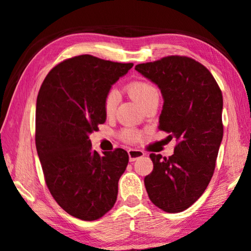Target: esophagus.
Listing matches in <instances>:
<instances>
[{"label":"esophagus","mask_w":251,"mask_h":251,"mask_svg":"<svg viewBox=\"0 0 251 251\" xmlns=\"http://www.w3.org/2000/svg\"><path fill=\"white\" fill-rule=\"evenodd\" d=\"M145 155L144 151H139V150H129L128 151V156H129V160L130 161H135L138 158H142V157Z\"/></svg>","instance_id":"esophagus-1"}]
</instances>
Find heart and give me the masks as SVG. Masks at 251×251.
Instances as JSON below:
<instances>
[{
    "mask_svg": "<svg viewBox=\"0 0 251 251\" xmlns=\"http://www.w3.org/2000/svg\"><path fill=\"white\" fill-rule=\"evenodd\" d=\"M127 91H128L129 95L133 97L135 101H137L139 105L145 104L148 100H151L152 96L158 95L156 88L152 86L151 83L144 82V80H135L131 82L127 86ZM117 106V93L115 91H110L107 95L105 96L104 100V112L106 116H112L115 113ZM123 137H124L127 142H135L138 139V134L135 130L127 129L123 133Z\"/></svg>",
    "mask_w": 251,
    "mask_h": 251,
    "instance_id": "1",
    "label": "heart"
}]
</instances>
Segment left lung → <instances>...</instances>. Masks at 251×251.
<instances>
[{
    "label": "left lung",
    "instance_id": "obj_1",
    "mask_svg": "<svg viewBox=\"0 0 251 251\" xmlns=\"http://www.w3.org/2000/svg\"><path fill=\"white\" fill-rule=\"evenodd\" d=\"M135 70L156 84L164 104L159 129L176 138L174 155L151 154L154 169L144 182L151 202L180 212L205 192L223 141V94L205 66L186 56H167Z\"/></svg>",
    "mask_w": 251,
    "mask_h": 251
}]
</instances>
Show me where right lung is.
<instances>
[{
  "label": "right lung",
  "mask_w": 251,
  "mask_h": 251,
  "mask_svg": "<svg viewBox=\"0 0 251 251\" xmlns=\"http://www.w3.org/2000/svg\"><path fill=\"white\" fill-rule=\"evenodd\" d=\"M133 65L79 55L55 66L37 95L35 144L46 185L78 219H99L116 202L128 154L117 148L100 155L90 134L106 121L104 100L112 85Z\"/></svg>",
  "instance_id": "add662e5"
}]
</instances>
